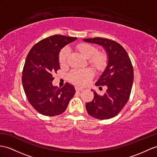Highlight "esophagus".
<instances>
[{
  "instance_id": "obj_1",
  "label": "esophagus",
  "mask_w": 157,
  "mask_h": 157,
  "mask_svg": "<svg viewBox=\"0 0 157 157\" xmlns=\"http://www.w3.org/2000/svg\"><path fill=\"white\" fill-rule=\"evenodd\" d=\"M75 89H76V91H81V90H84V89H83V88H81V87H79V86H75Z\"/></svg>"
}]
</instances>
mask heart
Here are the masks:
<instances>
[{
    "instance_id": "b5f03b06",
    "label": "heart",
    "mask_w": 157,
    "mask_h": 157,
    "mask_svg": "<svg viewBox=\"0 0 157 157\" xmlns=\"http://www.w3.org/2000/svg\"><path fill=\"white\" fill-rule=\"evenodd\" d=\"M78 51L89 59V63L97 70L104 68L107 63L108 57L105 52H98V48L94 45L82 43L77 46ZM70 51L68 47L64 48L59 54V62L61 65H65L69 56ZM93 72L90 68H75L68 75L70 81L78 85H85L93 78Z\"/></svg>"
}]
</instances>
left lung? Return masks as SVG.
Instances as JSON below:
<instances>
[{
	"instance_id": "8db88e82",
	"label": "left lung",
	"mask_w": 157,
	"mask_h": 157,
	"mask_svg": "<svg viewBox=\"0 0 157 157\" xmlns=\"http://www.w3.org/2000/svg\"><path fill=\"white\" fill-rule=\"evenodd\" d=\"M83 40L102 46L107 53V66L95 83L107 90L102 96L91 90L94 98L86 103V109L97 119H109L117 115L128 101L134 80L132 63L125 49L116 41L101 37Z\"/></svg>"
}]
</instances>
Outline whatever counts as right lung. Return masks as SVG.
<instances>
[{
  "instance_id": "right-lung-1",
  "label": "right lung",
  "mask_w": 157,
  "mask_h": 157,
  "mask_svg": "<svg viewBox=\"0 0 157 157\" xmlns=\"http://www.w3.org/2000/svg\"><path fill=\"white\" fill-rule=\"evenodd\" d=\"M76 37L53 35L34 44L26 56L22 82L30 104L37 112L54 117L65 111L75 89L67 82L62 88L52 85L53 74L60 68L59 55Z\"/></svg>"
}]
</instances>
